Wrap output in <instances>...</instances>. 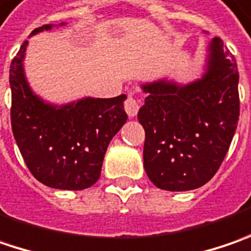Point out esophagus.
Masks as SVG:
<instances>
[{
  "label": "esophagus",
  "mask_w": 251,
  "mask_h": 251,
  "mask_svg": "<svg viewBox=\"0 0 251 251\" xmlns=\"http://www.w3.org/2000/svg\"><path fill=\"white\" fill-rule=\"evenodd\" d=\"M125 111H126V114L129 115V118L136 116L137 111H139V102H137L136 100H135L132 95H129V97L126 98Z\"/></svg>",
  "instance_id": "1"
}]
</instances>
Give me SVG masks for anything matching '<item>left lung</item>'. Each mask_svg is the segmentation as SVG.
<instances>
[{"mask_svg": "<svg viewBox=\"0 0 251 251\" xmlns=\"http://www.w3.org/2000/svg\"><path fill=\"white\" fill-rule=\"evenodd\" d=\"M201 78L181 85L158 80L143 84L147 93L137 119L146 139L145 170L161 190L200 188L219 170L239 121V71L221 38L208 49Z\"/></svg>", "mask_w": 251, "mask_h": 251, "instance_id": "1", "label": "left lung"}]
</instances>
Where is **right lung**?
<instances>
[{"label": "right lung", "instance_id": "1", "mask_svg": "<svg viewBox=\"0 0 251 251\" xmlns=\"http://www.w3.org/2000/svg\"><path fill=\"white\" fill-rule=\"evenodd\" d=\"M51 27H36L30 36ZM26 46L25 40L9 69L11 125L19 151L42 184L57 190H85L100 178L108 145L127 119L126 95L88 97L60 106L48 104L33 94L25 78L22 61Z\"/></svg>", "mask_w": 251, "mask_h": 251}]
</instances>
